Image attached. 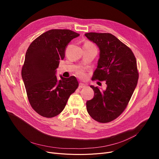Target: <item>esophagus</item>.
Here are the masks:
<instances>
[{"mask_svg":"<svg viewBox=\"0 0 159 159\" xmlns=\"http://www.w3.org/2000/svg\"><path fill=\"white\" fill-rule=\"evenodd\" d=\"M86 86V84H83V83H79V88H84Z\"/></svg>","mask_w":159,"mask_h":159,"instance_id":"esophagus-1","label":"esophagus"}]
</instances>
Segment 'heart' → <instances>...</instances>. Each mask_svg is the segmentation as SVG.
Segmentation results:
<instances>
[{"mask_svg":"<svg viewBox=\"0 0 159 159\" xmlns=\"http://www.w3.org/2000/svg\"><path fill=\"white\" fill-rule=\"evenodd\" d=\"M77 75L79 77H84L85 76V73L83 70H79L77 71Z\"/></svg>","mask_w":159,"mask_h":159,"instance_id":"b5f03b06","label":"heart"}]
</instances>
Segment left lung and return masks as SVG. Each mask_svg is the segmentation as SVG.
<instances>
[{"mask_svg":"<svg viewBox=\"0 0 159 159\" xmlns=\"http://www.w3.org/2000/svg\"><path fill=\"white\" fill-rule=\"evenodd\" d=\"M85 36L100 49V58L92 80L106 81L107 88L101 91L91 86L95 92L87 101L89 115L95 120L110 122L126 109L139 79L136 58L131 49L109 33H87Z\"/></svg>","mask_w":159,"mask_h":159,"instance_id":"obj_1","label":"left lung"}]
</instances>
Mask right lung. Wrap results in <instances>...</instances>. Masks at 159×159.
<instances>
[{
	"label": "right lung",
	"instance_id": "obj_1",
	"mask_svg": "<svg viewBox=\"0 0 159 159\" xmlns=\"http://www.w3.org/2000/svg\"><path fill=\"white\" fill-rule=\"evenodd\" d=\"M79 35L70 30H50L33 40L27 50L22 77L31 106L44 117L60 114L79 86L75 77L61 76L58 80L55 72L66 46Z\"/></svg>",
	"mask_w": 159,
	"mask_h": 159
}]
</instances>
